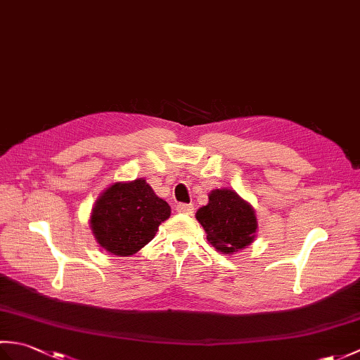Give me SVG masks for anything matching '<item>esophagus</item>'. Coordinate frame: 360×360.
Wrapping results in <instances>:
<instances>
[{
	"label": "esophagus",
	"mask_w": 360,
	"mask_h": 360,
	"mask_svg": "<svg viewBox=\"0 0 360 360\" xmlns=\"http://www.w3.org/2000/svg\"><path fill=\"white\" fill-rule=\"evenodd\" d=\"M176 210H178L179 213H186V215H192L195 207L192 204H178L176 205Z\"/></svg>",
	"instance_id": "esophagus-1"
}]
</instances>
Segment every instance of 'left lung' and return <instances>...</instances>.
<instances>
[{"label":"left lung","mask_w":360,"mask_h":360,"mask_svg":"<svg viewBox=\"0 0 360 360\" xmlns=\"http://www.w3.org/2000/svg\"><path fill=\"white\" fill-rule=\"evenodd\" d=\"M196 219L207 233V241L226 255L249 246L257 236L255 209L231 188L212 190L207 205L198 209Z\"/></svg>","instance_id":"8db88e82"}]
</instances>
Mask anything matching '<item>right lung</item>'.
<instances>
[{
  "instance_id": "right-lung-1",
  "label": "right lung",
  "mask_w": 360,
  "mask_h": 360,
  "mask_svg": "<svg viewBox=\"0 0 360 360\" xmlns=\"http://www.w3.org/2000/svg\"><path fill=\"white\" fill-rule=\"evenodd\" d=\"M170 205L139 178L114 182L97 198L89 224L96 241L112 255L129 257L148 244L170 218Z\"/></svg>"
}]
</instances>
